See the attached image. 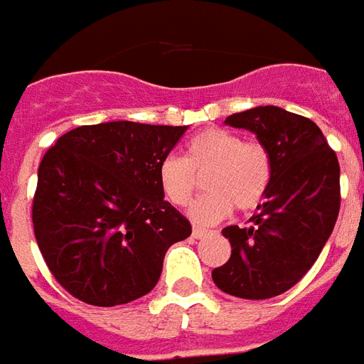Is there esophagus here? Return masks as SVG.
I'll use <instances>...</instances> for the list:
<instances>
[{"label": "esophagus", "mask_w": 364, "mask_h": 364, "mask_svg": "<svg viewBox=\"0 0 364 364\" xmlns=\"http://www.w3.org/2000/svg\"><path fill=\"white\" fill-rule=\"evenodd\" d=\"M208 233H210V231L205 228H200V225H194V229H192V235H194L196 239H203Z\"/></svg>", "instance_id": "obj_1"}]
</instances>
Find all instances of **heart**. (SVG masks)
Returning <instances> with one entry per match:
<instances>
[{
	"label": "heart",
	"instance_id": "obj_1",
	"mask_svg": "<svg viewBox=\"0 0 364 364\" xmlns=\"http://www.w3.org/2000/svg\"><path fill=\"white\" fill-rule=\"evenodd\" d=\"M203 177L208 192L190 208V215L203 223L225 218L235 205L239 211L259 208L269 194L272 156L260 141H241L228 129L211 127L194 135L184 159L168 154L159 162V184L166 200L188 205Z\"/></svg>",
	"mask_w": 364,
	"mask_h": 364
}]
</instances>
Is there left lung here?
Here are the masks:
<instances>
[{
    "label": "left lung",
    "mask_w": 364,
    "mask_h": 364,
    "mask_svg": "<svg viewBox=\"0 0 364 364\" xmlns=\"http://www.w3.org/2000/svg\"><path fill=\"white\" fill-rule=\"evenodd\" d=\"M225 123L269 146L272 180L251 225L223 229L231 257L211 278L231 296L267 300L298 284L331 235L341 205L339 162L314 121L282 107H252Z\"/></svg>",
    "instance_id": "8db88e82"
}]
</instances>
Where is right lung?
<instances>
[{"label": "right lung", "mask_w": 364, "mask_h": 364, "mask_svg": "<svg viewBox=\"0 0 364 364\" xmlns=\"http://www.w3.org/2000/svg\"><path fill=\"white\" fill-rule=\"evenodd\" d=\"M186 127L112 121L64 133L38 166L33 228L74 298L112 308L153 290L170 245L192 225L164 200L159 162Z\"/></svg>", "instance_id": "right-lung-1"}]
</instances>
